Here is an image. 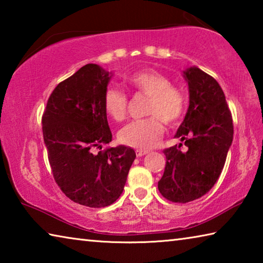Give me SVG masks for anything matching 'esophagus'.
<instances>
[{"label": "esophagus", "instance_id": "34e87169", "mask_svg": "<svg viewBox=\"0 0 263 263\" xmlns=\"http://www.w3.org/2000/svg\"><path fill=\"white\" fill-rule=\"evenodd\" d=\"M148 153H149L148 149H137L136 151L137 157H142V155H146V154H148Z\"/></svg>", "mask_w": 263, "mask_h": 263}]
</instances>
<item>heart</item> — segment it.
<instances>
[{
    "instance_id": "obj_1",
    "label": "heart",
    "mask_w": 263,
    "mask_h": 263,
    "mask_svg": "<svg viewBox=\"0 0 263 263\" xmlns=\"http://www.w3.org/2000/svg\"><path fill=\"white\" fill-rule=\"evenodd\" d=\"M125 83L136 94L148 95L146 114L151 116L128 123L118 132V140L135 148L153 147L163 135V122L175 125L183 117L186 96L180 87L172 84L167 75L154 69L133 73L125 80ZM103 108L111 119L122 122L126 115L127 96L116 88H106Z\"/></svg>"
}]
</instances>
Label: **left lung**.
I'll return each mask as SVG.
<instances>
[{"instance_id":"left-lung-1","label":"left lung","mask_w":263,"mask_h":263,"mask_svg":"<svg viewBox=\"0 0 263 263\" xmlns=\"http://www.w3.org/2000/svg\"><path fill=\"white\" fill-rule=\"evenodd\" d=\"M189 87V108L175 137L186 151L175 145L166 155L159 191L175 203L195 201L210 191L224 168L233 140L232 115L224 91L215 79L197 67L183 72Z\"/></svg>"}]
</instances>
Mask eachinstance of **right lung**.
Instances as JSON below:
<instances>
[{
    "instance_id": "1",
    "label": "right lung",
    "mask_w": 263,
    "mask_h": 263,
    "mask_svg": "<svg viewBox=\"0 0 263 263\" xmlns=\"http://www.w3.org/2000/svg\"><path fill=\"white\" fill-rule=\"evenodd\" d=\"M111 75L96 64L83 66L54 88L42 118L57 184L69 199L89 208L117 201L136 159L135 151L123 145L101 151L112 139L103 108Z\"/></svg>"
}]
</instances>
